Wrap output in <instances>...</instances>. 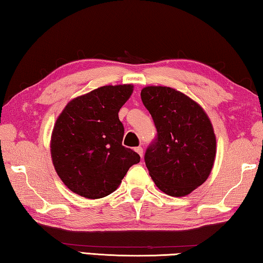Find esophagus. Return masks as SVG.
Wrapping results in <instances>:
<instances>
[{"mask_svg": "<svg viewBox=\"0 0 263 263\" xmlns=\"http://www.w3.org/2000/svg\"><path fill=\"white\" fill-rule=\"evenodd\" d=\"M135 151L140 155V158H142V155H144V149H142V147H140V146H139V147H136Z\"/></svg>", "mask_w": 263, "mask_h": 263, "instance_id": "1", "label": "esophagus"}]
</instances>
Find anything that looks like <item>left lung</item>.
<instances>
[{"label":"left lung","instance_id":"left-lung-1","mask_svg":"<svg viewBox=\"0 0 263 263\" xmlns=\"http://www.w3.org/2000/svg\"><path fill=\"white\" fill-rule=\"evenodd\" d=\"M140 96L157 127L145 153L149 175L164 194L189 195L206 181L215 162L210 119L201 105L173 88L149 86Z\"/></svg>","mask_w":263,"mask_h":263}]
</instances>
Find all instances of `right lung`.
Listing matches in <instances>:
<instances>
[{"mask_svg":"<svg viewBox=\"0 0 263 263\" xmlns=\"http://www.w3.org/2000/svg\"><path fill=\"white\" fill-rule=\"evenodd\" d=\"M132 84L104 86L69 102L58 117L51 138L55 172L73 193L96 199L118 188L139 154L122 145L118 112Z\"/></svg>","mask_w":263,"mask_h":263,"instance_id":"1","label":"right lung"}]
</instances>
